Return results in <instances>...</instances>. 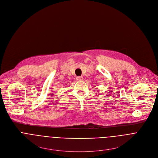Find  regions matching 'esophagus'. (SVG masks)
<instances>
[{
    "instance_id": "1",
    "label": "esophagus",
    "mask_w": 158,
    "mask_h": 158,
    "mask_svg": "<svg viewBox=\"0 0 158 158\" xmlns=\"http://www.w3.org/2000/svg\"><path fill=\"white\" fill-rule=\"evenodd\" d=\"M76 80L77 81H82L83 80V77L82 76H78L76 77Z\"/></svg>"
}]
</instances>
